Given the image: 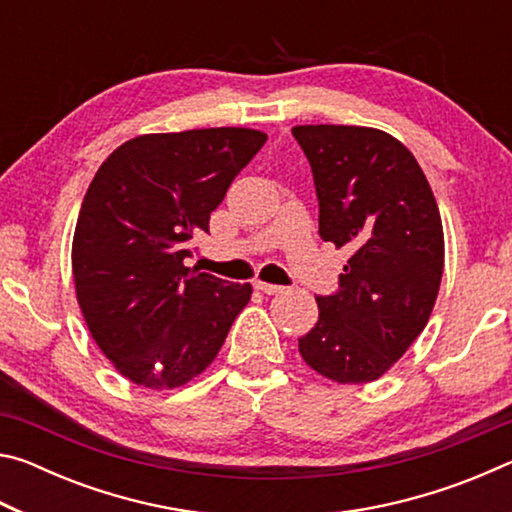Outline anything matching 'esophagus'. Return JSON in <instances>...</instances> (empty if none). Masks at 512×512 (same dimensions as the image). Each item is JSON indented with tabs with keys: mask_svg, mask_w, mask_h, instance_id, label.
<instances>
[{
	"mask_svg": "<svg viewBox=\"0 0 512 512\" xmlns=\"http://www.w3.org/2000/svg\"><path fill=\"white\" fill-rule=\"evenodd\" d=\"M255 287L262 291V293H266V296H277V293H282L284 291V287H280V284H268V282H255Z\"/></svg>",
	"mask_w": 512,
	"mask_h": 512,
	"instance_id": "34e87169",
	"label": "esophagus"
}]
</instances>
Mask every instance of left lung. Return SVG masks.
<instances>
[{
  "label": "left lung",
  "instance_id": "1",
  "mask_svg": "<svg viewBox=\"0 0 512 512\" xmlns=\"http://www.w3.org/2000/svg\"><path fill=\"white\" fill-rule=\"evenodd\" d=\"M291 133L314 173L320 239L352 250L298 350L318 375L368 384L409 350L436 305L445 262L436 198L393 135L332 124Z\"/></svg>",
  "mask_w": 512,
  "mask_h": 512
}]
</instances>
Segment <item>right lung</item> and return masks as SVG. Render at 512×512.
<instances>
[{
  "instance_id": "right-lung-1",
  "label": "right lung",
  "mask_w": 512,
  "mask_h": 512,
  "mask_svg": "<svg viewBox=\"0 0 512 512\" xmlns=\"http://www.w3.org/2000/svg\"><path fill=\"white\" fill-rule=\"evenodd\" d=\"M264 142L250 128L140 135L90 183L72 246L76 298L92 339L133 384L176 388L201 375L250 300V284L183 262Z\"/></svg>"
}]
</instances>
